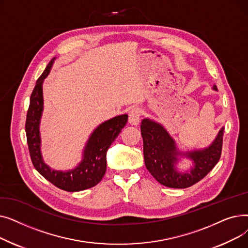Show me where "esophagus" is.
<instances>
[{
    "label": "esophagus",
    "mask_w": 248,
    "mask_h": 248,
    "mask_svg": "<svg viewBox=\"0 0 248 248\" xmlns=\"http://www.w3.org/2000/svg\"><path fill=\"white\" fill-rule=\"evenodd\" d=\"M140 120V110L139 108H134L128 113V123L133 125H137L139 124Z\"/></svg>",
    "instance_id": "esophagus-1"
}]
</instances>
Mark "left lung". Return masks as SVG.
Here are the masks:
<instances>
[{
	"label": "left lung",
	"mask_w": 248,
	"mask_h": 248,
	"mask_svg": "<svg viewBox=\"0 0 248 248\" xmlns=\"http://www.w3.org/2000/svg\"><path fill=\"white\" fill-rule=\"evenodd\" d=\"M213 89L217 90L216 85H213ZM140 133L144 140L145 165L151 175L166 187L183 189L196 184L218 163L222 151L224 127L220 129L209 147L190 152H180L167 129L150 119L141 121ZM180 156L193 162V166L186 172L176 170L175 165Z\"/></svg>",
	"instance_id": "1"
}]
</instances>
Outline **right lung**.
Listing matches in <instances>:
<instances>
[{"label": "right lung", "instance_id": "right-lung-1", "mask_svg": "<svg viewBox=\"0 0 248 248\" xmlns=\"http://www.w3.org/2000/svg\"><path fill=\"white\" fill-rule=\"evenodd\" d=\"M55 58L52 59L38 78L30 97L26 119V136L31 161L36 170L50 183L67 192H78L98 184L107 171V152L127 122V114L117 115L99 124L90 135L83 150L82 161L72 170L57 171L45 164L41 153L39 125L43 111L42 84Z\"/></svg>", "mask_w": 248, "mask_h": 248}]
</instances>
